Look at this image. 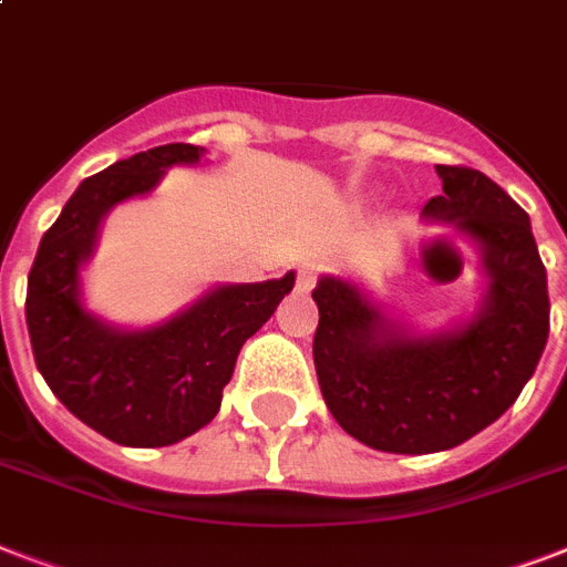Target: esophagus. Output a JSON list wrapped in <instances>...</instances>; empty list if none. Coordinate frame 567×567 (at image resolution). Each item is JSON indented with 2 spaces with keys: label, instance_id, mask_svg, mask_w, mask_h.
Instances as JSON below:
<instances>
[{
  "label": "esophagus",
  "instance_id": "obj_1",
  "mask_svg": "<svg viewBox=\"0 0 567 567\" xmlns=\"http://www.w3.org/2000/svg\"><path fill=\"white\" fill-rule=\"evenodd\" d=\"M315 279H318V267L311 265V261H302L297 267V291H311L315 288Z\"/></svg>",
  "mask_w": 567,
  "mask_h": 567
}]
</instances>
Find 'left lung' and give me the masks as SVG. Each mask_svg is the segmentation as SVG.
Returning <instances> with one entry per match:
<instances>
[{"label": "left lung", "mask_w": 567, "mask_h": 567, "mask_svg": "<svg viewBox=\"0 0 567 567\" xmlns=\"http://www.w3.org/2000/svg\"><path fill=\"white\" fill-rule=\"evenodd\" d=\"M444 194L423 220L447 223L480 252L485 293L467 320L417 332L341 276L311 291L315 368L347 435L385 453H439L494 423L536 371L550 332L547 270L527 212L485 173L435 167Z\"/></svg>", "instance_id": "obj_1"}]
</instances>
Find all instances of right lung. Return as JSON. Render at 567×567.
I'll return each instance as SVG.
<instances>
[{
    "mask_svg": "<svg viewBox=\"0 0 567 567\" xmlns=\"http://www.w3.org/2000/svg\"><path fill=\"white\" fill-rule=\"evenodd\" d=\"M203 155L194 144L155 146L84 179L31 265L25 323L40 377L79 421L123 447H167L203 430L220 409L244 341L293 288V270L267 282L217 285L144 329L114 327L84 306L82 267L105 214Z\"/></svg>",
    "mask_w": 567,
    "mask_h": 567,
    "instance_id": "add662e5",
    "label": "right lung"
}]
</instances>
